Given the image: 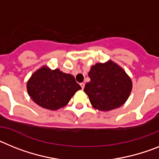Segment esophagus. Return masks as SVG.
<instances>
[{
	"label": "esophagus",
	"mask_w": 159,
	"mask_h": 159,
	"mask_svg": "<svg viewBox=\"0 0 159 159\" xmlns=\"http://www.w3.org/2000/svg\"><path fill=\"white\" fill-rule=\"evenodd\" d=\"M80 85L81 86V89H83L84 87H85V83H84V82H81V83H80Z\"/></svg>",
	"instance_id": "obj_1"
}]
</instances>
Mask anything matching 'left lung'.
<instances>
[{
	"label": "left lung",
	"mask_w": 159,
	"mask_h": 159,
	"mask_svg": "<svg viewBox=\"0 0 159 159\" xmlns=\"http://www.w3.org/2000/svg\"><path fill=\"white\" fill-rule=\"evenodd\" d=\"M90 81L84 91L95 109L109 111L126 102L132 90V81L123 69L112 61L97 63L89 72Z\"/></svg>",
	"instance_id": "left-lung-1"
}]
</instances>
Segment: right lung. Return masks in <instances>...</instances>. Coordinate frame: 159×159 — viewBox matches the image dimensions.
Instances as JSON below:
<instances>
[{
    "label": "right lung",
    "mask_w": 159,
    "mask_h": 159,
    "mask_svg": "<svg viewBox=\"0 0 159 159\" xmlns=\"http://www.w3.org/2000/svg\"><path fill=\"white\" fill-rule=\"evenodd\" d=\"M81 87L73 75L59 69L43 66L34 72L27 82V91L34 102L45 109L57 110L68 104Z\"/></svg>",
    "instance_id": "right-lung-1"
}]
</instances>
